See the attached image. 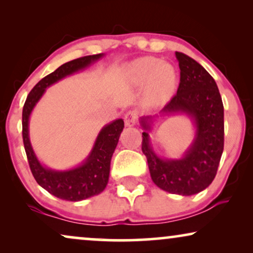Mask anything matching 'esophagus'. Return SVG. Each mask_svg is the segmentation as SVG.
Segmentation results:
<instances>
[{"mask_svg": "<svg viewBox=\"0 0 253 253\" xmlns=\"http://www.w3.org/2000/svg\"><path fill=\"white\" fill-rule=\"evenodd\" d=\"M124 122L126 126H133L137 123V113L136 112H127L124 115Z\"/></svg>", "mask_w": 253, "mask_h": 253, "instance_id": "esophagus-1", "label": "esophagus"}]
</instances>
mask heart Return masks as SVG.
<instances>
[{
  "label": "heart",
  "mask_w": 253,
  "mask_h": 253,
  "mask_svg": "<svg viewBox=\"0 0 253 253\" xmlns=\"http://www.w3.org/2000/svg\"><path fill=\"white\" fill-rule=\"evenodd\" d=\"M129 76L136 85H147L148 96L157 103L168 99L176 85L174 69L157 57H143L133 62L129 68Z\"/></svg>",
  "instance_id": "heart-1"
}]
</instances>
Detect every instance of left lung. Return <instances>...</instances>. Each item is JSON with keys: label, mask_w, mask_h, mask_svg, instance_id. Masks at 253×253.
<instances>
[{"label": "left lung", "mask_w": 253, "mask_h": 253, "mask_svg": "<svg viewBox=\"0 0 253 253\" xmlns=\"http://www.w3.org/2000/svg\"><path fill=\"white\" fill-rule=\"evenodd\" d=\"M181 79L177 94L160 113L140 117L141 151L146 155L152 181L164 191L192 196L213 182L223 152V103L212 76L188 55L176 51ZM185 115L192 120L195 134L182 157L161 158L150 145L149 133L160 117Z\"/></svg>", "instance_id": "left-lung-1"}]
</instances>
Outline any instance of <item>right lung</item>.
Here are the masks:
<instances>
[{
    "instance_id": "add662e5",
    "label": "right lung",
    "mask_w": 253,
    "mask_h": 253,
    "mask_svg": "<svg viewBox=\"0 0 253 253\" xmlns=\"http://www.w3.org/2000/svg\"><path fill=\"white\" fill-rule=\"evenodd\" d=\"M105 54L89 55L62 64L54 72L41 79L27 95L23 108V140L31 171L41 188L50 195L69 202H81L99 195L108 184L110 161L122 133L124 122L117 119L100 130L93 147L85 160L74 168L56 170L41 164L30 140V117L46 88L62 79L85 70Z\"/></svg>"
}]
</instances>
